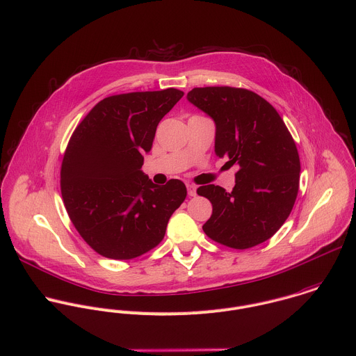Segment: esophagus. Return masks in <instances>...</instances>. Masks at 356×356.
I'll list each match as a JSON object with an SVG mask.
<instances>
[{
    "mask_svg": "<svg viewBox=\"0 0 356 356\" xmlns=\"http://www.w3.org/2000/svg\"><path fill=\"white\" fill-rule=\"evenodd\" d=\"M186 188H188V195L189 196H196V186L193 184H188Z\"/></svg>",
    "mask_w": 356,
    "mask_h": 356,
    "instance_id": "obj_1",
    "label": "esophagus"
}]
</instances>
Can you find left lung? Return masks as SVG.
Listing matches in <instances>:
<instances>
[{
    "mask_svg": "<svg viewBox=\"0 0 356 356\" xmlns=\"http://www.w3.org/2000/svg\"><path fill=\"white\" fill-rule=\"evenodd\" d=\"M188 100L216 122V154L236 164L232 192L197 188L213 214L204 234L224 246L249 249L270 239L288 218L299 189L296 145L277 110L252 90L195 88Z\"/></svg>",
    "mask_w": 356,
    "mask_h": 356,
    "instance_id": "8db88e82",
    "label": "left lung"
}]
</instances>
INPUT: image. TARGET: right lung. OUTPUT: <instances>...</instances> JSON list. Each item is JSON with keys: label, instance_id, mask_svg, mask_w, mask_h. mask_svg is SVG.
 <instances>
[{"label": "right lung", "instance_id": "add662e5", "mask_svg": "<svg viewBox=\"0 0 356 356\" xmlns=\"http://www.w3.org/2000/svg\"><path fill=\"white\" fill-rule=\"evenodd\" d=\"M184 92L114 95L75 128L61 164V195L85 242L99 254L129 260L156 248L186 197L179 179L153 184L142 172L161 118Z\"/></svg>", "mask_w": 356, "mask_h": 356}]
</instances>
